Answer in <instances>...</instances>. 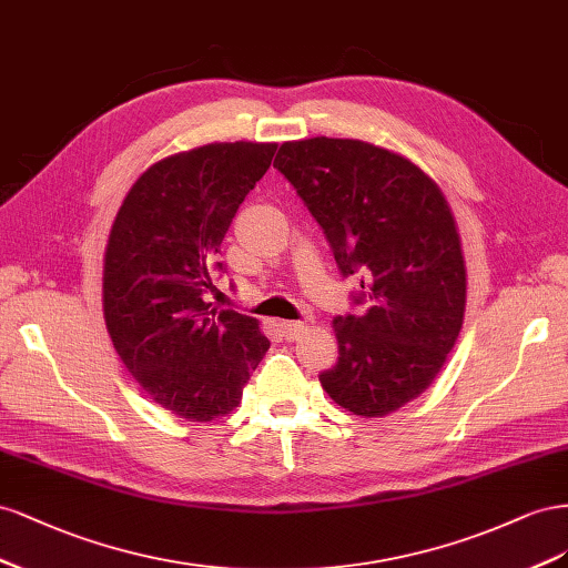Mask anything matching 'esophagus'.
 <instances>
[{
    "mask_svg": "<svg viewBox=\"0 0 568 568\" xmlns=\"http://www.w3.org/2000/svg\"><path fill=\"white\" fill-rule=\"evenodd\" d=\"M304 331H306V323L302 321H281V333L285 339H290V343H293V339H300Z\"/></svg>",
    "mask_w": 568,
    "mask_h": 568,
    "instance_id": "1",
    "label": "esophagus"
}]
</instances>
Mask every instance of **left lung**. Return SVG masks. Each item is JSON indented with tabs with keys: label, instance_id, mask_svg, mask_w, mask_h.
I'll return each mask as SVG.
<instances>
[{
	"label": "left lung",
	"instance_id": "obj_1",
	"mask_svg": "<svg viewBox=\"0 0 568 568\" xmlns=\"http://www.w3.org/2000/svg\"><path fill=\"white\" fill-rule=\"evenodd\" d=\"M278 169L326 233L366 312L333 318L337 364L318 376L339 407L381 418L426 393L466 312V262L445 192L412 159L364 140L283 142Z\"/></svg>",
	"mask_w": 568,
	"mask_h": 568
}]
</instances>
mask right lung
I'll return each instance as SVG.
<instances>
[{
  "instance_id": "add662e5",
  "label": "right lung",
  "mask_w": 568,
  "mask_h": 568,
  "mask_svg": "<svg viewBox=\"0 0 568 568\" xmlns=\"http://www.w3.org/2000/svg\"><path fill=\"white\" fill-rule=\"evenodd\" d=\"M275 142H212L159 159L111 223L104 323L144 395L185 420L233 412L268 337L258 321L209 310L212 266Z\"/></svg>"
}]
</instances>
